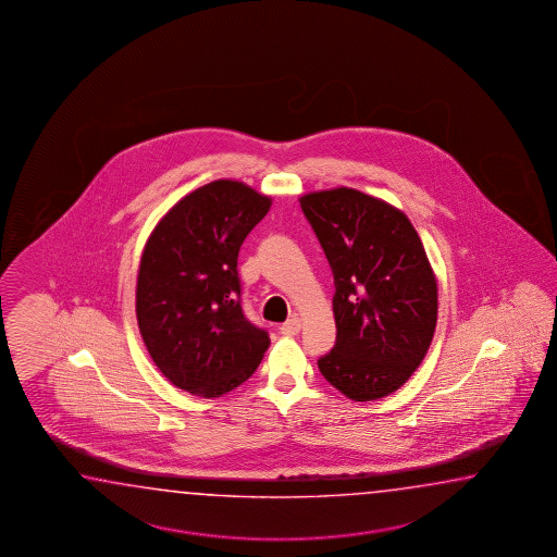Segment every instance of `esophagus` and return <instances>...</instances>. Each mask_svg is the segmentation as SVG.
I'll use <instances>...</instances> for the list:
<instances>
[{"mask_svg":"<svg viewBox=\"0 0 557 557\" xmlns=\"http://www.w3.org/2000/svg\"><path fill=\"white\" fill-rule=\"evenodd\" d=\"M300 327H302L300 318L293 317L290 320H286L283 326H281V334H284V336H296V334L300 332Z\"/></svg>","mask_w":557,"mask_h":557,"instance_id":"obj_1","label":"esophagus"}]
</instances>
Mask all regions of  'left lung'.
<instances>
[{"label": "left lung", "mask_w": 557, "mask_h": 557, "mask_svg": "<svg viewBox=\"0 0 557 557\" xmlns=\"http://www.w3.org/2000/svg\"><path fill=\"white\" fill-rule=\"evenodd\" d=\"M334 274L336 344L318 370L354 401L404 385L435 334L438 288L404 211L351 187L298 199Z\"/></svg>", "instance_id": "1"}]
</instances>
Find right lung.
<instances>
[{
	"mask_svg": "<svg viewBox=\"0 0 557 557\" xmlns=\"http://www.w3.org/2000/svg\"><path fill=\"white\" fill-rule=\"evenodd\" d=\"M273 199L235 180L182 197L146 240L136 318L148 354L175 387L219 397L247 382L271 339L240 308L237 257Z\"/></svg>",
	"mask_w": 557,
	"mask_h": 557,
	"instance_id": "right-lung-1",
	"label": "right lung"
}]
</instances>
